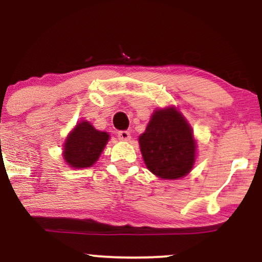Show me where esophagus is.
Segmentation results:
<instances>
[{"label": "esophagus", "mask_w": 262, "mask_h": 262, "mask_svg": "<svg viewBox=\"0 0 262 262\" xmlns=\"http://www.w3.org/2000/svg\"><path fill=\"white\" fill-rule=\"evenodd\" d=\"M118 137H119L121 141H130L131 135L128 131H119L118 132Z\"/></svg>", "instance_id": "1"}]
</instances>
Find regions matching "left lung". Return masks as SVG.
Returning a JSON list of instances; mask_svg holds the SVG:
<instances>
[{
  "instance_id": "obj_1",
  "label": "left lung",
  "mask_w": 262,
  "mask_h": 262,
  "mask_svg": "<svg viewBox=\"0 0 262 262\" xmlns=\"http://www.w3.org/2000/svg\"><path fill=\"white\" fill-rule=\"evenodd\" d=\"M195 145L191 126L175 107L155 111L145 132L139 136L146 168L166 180L180 179L191 171Z\"/></svg>"
}]
</instances>
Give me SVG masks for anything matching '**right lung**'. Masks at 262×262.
Wrapping results in <instances>:
<instances>
[{"mask_svg": "<svg viewBox=\"0 0 262 262\" xmlns=\"http://www.w3.org/2000/svg\"><path fill=\"white\" fill-rule=\"evenodd\" d=\"M108 139L107 132L98 131L88 121H81L68 135L64 143V160L76 169L92 167L99 160Z\"/></svg>", "mask_w": 262, "mask_h": 262, "instance_id": "add662e5", "label": "right lung"}]
</instances>
